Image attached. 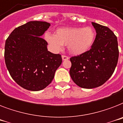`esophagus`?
<instances>
[{
    "label": "esophagus",
    "mask_w": 123,
    "mask_h": 123,
    "mask_svg": "<svg viewBox=\"0 0 123 123\" xmlns=\"http://www.w3.org/2000/svg\"><path fill=\"white\" fill-rule=\"evenodd\" d=\"M69 59V57L66 55H62V60H67Z\"/></svg>",
    "instance_id": "1"
}]
</instances>
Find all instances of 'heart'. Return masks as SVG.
<instances>
[{"label": "heart", "mask_w": 123, "mask_h": 123, "mask_svg": "<svg viewBox=\"0 0 123 123\" xmlns=\"http://www.w3.org/2000/svg\"><path fill=\"white\" fill-rule=\"evenodd\" d=\"M45 39L54 50L58 51L63 45H67L72 54L78 55L90 49L95 39V32L91 27L61 28L55 35L45 34Z\"/></svg>", "instance_id": "1"}]
</instances>
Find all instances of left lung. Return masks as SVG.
<instances>
[{
    "mask_svg": "<svg viewBox=\"0 0 123 123\" xmlns=\"http://www.w3.org/2000/svg\"><path fill=\"white\" fill-rule=\"evenodd\" d=\"M97 35L91 48L72 56L70 75L79 87L92 89L102 86L111 77L118 62L117 39L107 26L92 22Z\"/></svg>",
    "mask_w": 123,
    "mask_h": 123,
    "instance_id": "8db88e82",
    "label": "left lung"
}]
</instances>
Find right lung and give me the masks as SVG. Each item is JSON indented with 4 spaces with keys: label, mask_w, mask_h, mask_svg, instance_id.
Returning a JSON list of instances; mask_svg holds the SVG:
<instances>
[{
    "label": "right lung",
    "mask_w": 123,
    "mask_h": 123,
    "mask_svg": "<svg viewBox=\"0 0 123 123\" xmlns=\"http://www.w3.org/2000/svg\"><path fill=\"white\" fill-rule=\"evenodd\" d=\"M50 25L46 21H29L16 28L6 41L7 68L14 81L27 90L44 89L62 62L61 55L48 51V43L41 37Z\"/></svg>",
    "instance_id": "add662e5"
}]
</instances>
